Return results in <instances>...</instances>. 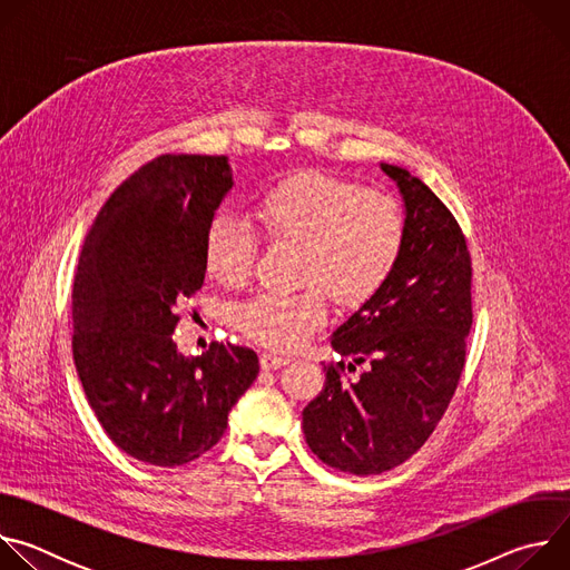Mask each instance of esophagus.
<instances>
[{
	"label": "esophagus",
	"instance_id": "1",
	"mask_svg": "<svg viewBox=\"0 0 570 570\" xmlns=\"http://www.w3.org/2000/svg\"><path fill=\"white\" fill-rule=\"evenodd\" d=\"M259 361H262V367H264V370H279V367H284V365L291 363L288 356H277V354H273V352H264Z\"/></svg>",
	"mask_w": 570,
	"mask_h": 570
}]
</instances>
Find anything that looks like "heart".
Instances as JSON below:
<instances>
[{"mask_svg":"<svg viewBox=\"0 0 570 570\" xmlns=\"http://www.w3.org/2000/svg\"><path fill=\"white\" fill-rule=\"evenodd\" d=\"M257 218L275 240L297 246L299 293H266L234 313L236 327L273 350H293L327 320V287L356 306L390 277L405 236L401 205L381 191L324 174H297L257 200ZM205 271L227 288L253 273L257 238L232 212H218L205 234Z\"/></svg>","mask_w":570,"mask_h":570,"instance_id":"heart-1","label":"heart"}]
</instances>
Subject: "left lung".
<instances>
[{"mask_svg":"<svg viewBox=\"0 0 570 570\" xmlns=\"http://www.w3.org/2000/svg\"><path fill=\"white\" fill-rule=\"evenodd\" d=\"M381 171L403 200V246L383 286L332 336L350 363L324 367L322 392L302 411L308 449L356 475L390 471L422 449L458 387L473 322L471 257L453 214L405 169ZM361 362V377L344 374Z\"/></svg>","mask_w":570,"mask_h":570,"instance_id":"1","label":"left lung"}]
</instances>
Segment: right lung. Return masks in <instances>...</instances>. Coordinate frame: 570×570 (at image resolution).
I'll use <instances>...</instances> for the list:
<instances>
[{
  "instance_id": "add662e5",
  "label": "right lung",
  "mask_w": 570,
  "mask_h": 570,
  "mask_svg": "<svg viewBox=\"0 0 570 570\" xmlns=\"http://www.w3.org/2000/svg\"><path fill=\"white\" fill-rule=\"evenodd\" d=\"M232 185L225 155H159L108 198L78 257L76 372L108 438L146 464L209 451L259 374L248 347L185 356L171 338L176 304L205 282V234Z\"/></svg>"
}]
</instances>
